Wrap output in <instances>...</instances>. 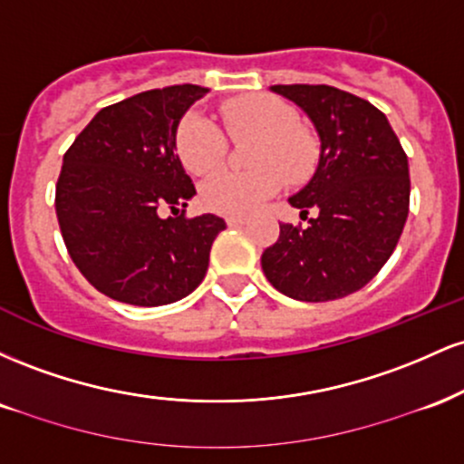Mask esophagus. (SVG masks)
I'll return each mask as SVG.
<instances>
[{"label": "esophagus", "mask_w": 464, "mask_h": 464, "mask_svg": "<svg viewBox=\"0 0 464 464\" xmlns=\"http://www.w3.org/2000/svg\"><path fill=\"white\" fill-rule=\"evenodd\" d=\"M246 222H248L246 216H227L228 227H242V225H246Z\"/></svg>", "instance_id": "esophagus-1"}]
</instances>
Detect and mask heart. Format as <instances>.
<instances>
[{"mask_svg":"<svg viewBox=\"0 0 464 464\" xmlns=\"http://www.w3.org/2000/svg\"><path fill=\"white\" fill-rule=\"evenodd\" d=\"M222 120L231 137L257 135L250 150L253 169L218 172L202 185V202L218 214H250L290 183H305L321 159V141L299 121L285 100L255 93L222 104ZM227 137L198 113L185 115L174 132V150L189 174L205 177L227 157Z\"/></svg>","mask_w":464,"mask_h":464,"instance_id":"obj_1","label":"heart"}]
</instances>
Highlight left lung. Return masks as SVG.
Returning a JSON list of instances; mask_svg holds the SVG:
<instances>
[{"label":"left lung","mask_w":464,"mask_h":464,"mask_svg":"<svg viewBox=\"0 0 464 464\" xmlns=\"http://www.w3.org/2000/svg\"><path fill=\"white\" fill-rule=\"evenodd\" d=\"M321 135L316 174L290 205L310 225H279L264 250L266 279L281 295L323 303L353 295L395 250L410 209L408 157L386 115L329 84H275Z\"/></svg>","instance_id":"1"}]
</instances>
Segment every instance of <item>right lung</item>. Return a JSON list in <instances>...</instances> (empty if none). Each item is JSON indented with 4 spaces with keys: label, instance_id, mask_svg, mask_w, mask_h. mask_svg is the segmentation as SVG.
I'll list each match as a JSON object with an SVG mask.
<instances>
[{
    "label": "right lung",
    "instance_id": "add662e5",
    "mask_svg": "<svg viewBox=\"0 0 464 464\" xmlns=\"http://www.w3.org/2000/svg\"><path fill=\"white\" fill-rule=\"evenodd\" d=\"M198 84L150 89L104 106L63 157L56 218L69 257L109 299L154 307L194 292L222 218H189L196 194L179 154V120ZM168 208L173 214L161 218Z\"/></svg>",
    "mask_w": 464,
    "mask_h": 464
}]
</instances>
